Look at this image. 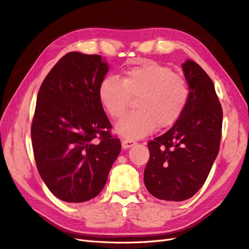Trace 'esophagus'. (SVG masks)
I'll list each match as a JSON object with an SVG mask.
<instances>
[{
	"instance_id": "obj_1",
	"label": "esophagus",
	"mask_w": 249,
	"mask_h": 249,
	"mask_svg": "<svg viewBox=\"0 0 249 249\" xmlns=\"http://www.w3.org/2000/svg\"><path fill=\"white\" fill-rule=\"evenodd\" d=\"M136 144V142L133 141V140H130V139H125V140H122V147L123 148H129V147H132L133 145Z\"/></svg>"
}]
</instances>
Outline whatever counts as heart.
Segmentation results:
<instances>
[{
	"label": "heart",
	"instance_id": "heart-1",
	"mask_svg": "<svg viewBox=\"0 0 249 249\" xmlns=\"http://www.w3.org/2000/svg\"><path fill=\"white\" fill-rule=\"evenodd\" d=\"M99 98L107 113L113 119L122 118L135 98L132 111L116 126L121 136L140 139L149 135L157 126L174 125L185 111L190 88L185 78L168 66L146 62L124 71L119 80L107 76L99 86Z\"/></svg>",
	"mask_w": 249,
	"mask_h": 249
}]
</instances>
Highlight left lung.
I'll return each instance as SVG.
<instances>
[{
	"label": "left lung",
	"instance_id": "8db88e82",
	"mask_svg": "<svg viewBox=\"0 0 249 249\" xmlns=\"http://www.w3.org/2000/svg\"><path fill=\"white\" fill-rule=\"evenodd\" d=\"M182 67L190 88L186 109L169 130L147 144L145 186L164 201L180 202L197 193L221 142L223 111L212 79L191 60Z\"/></svg>",
	"mask_w": 249,
	"mask_h": 249
}]
</instances>
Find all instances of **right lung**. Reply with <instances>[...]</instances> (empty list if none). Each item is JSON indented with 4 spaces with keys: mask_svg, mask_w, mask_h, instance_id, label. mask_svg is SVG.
<instances>
[{
    "mask_svg": "<svg viewBox=\"0 0 249 249\" xmlns=\"http://www.w3.org/2000/svg\"><path fill=\"white\" fill-rule=\"evenodd\" d=\"M107 71L99 54L68 53L37 93L31 123L35 160L42 180L62 201L97 196L121 151L99 98Z\"/></svg>",
    "mask_w": 249,
    "mask_h": 249,
    "instance_id": "1",
    "label": "right lung"
}]
</instances>
